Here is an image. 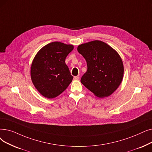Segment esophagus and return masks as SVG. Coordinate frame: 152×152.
Listing matches in <instances>:
<instances>
[{
    "mask_svg": "<svg viewBox=\"0 0 152 152\" xmlns=\"http://www.w3.org/2000/svg\"><path fill=\"white\" fill-rule=\"evenodd\" d=\"M79 78H80V77L77 76H75V77H74V80H78Z\"/></svg>",
    "mask_w": 152,
    "mask_h": 152,
    "instance_id": "obj_1",
    "label": "esophagus"
}]
</instances>
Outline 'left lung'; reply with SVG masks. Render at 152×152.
<instances>
[{"label":"left lung","mask_w":152,"mask_h":152,"mask_svg":"<svg viewBox=\"0 0 152 152\" xmlns=\"http://www.w3.org/2000/svg\"><path fill=\"white\" fill-rule=\"evenodd\" d=\"M77 51L86 61L88 70L81 83L96 96H110L118 88L124 76V64L118 53L100 40L80 45Z\"/></svg>","instance_id":"obj_1"}]
</instances>
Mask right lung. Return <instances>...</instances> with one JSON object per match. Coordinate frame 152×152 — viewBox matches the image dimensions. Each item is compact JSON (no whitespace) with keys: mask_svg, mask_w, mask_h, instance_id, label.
Instances as JSON below:
<instances>
[{"mask_svg":"<svg viewBox=\"0 0 152 152\" xmlns=\"http://www.w3.org/2000/svg\"><path fill=\"white\" fill-rule=\"evenodd\" d=\"M74 46L54 42L38 51L32 61L30 76L37 91L45 97L53 99L66 89L73 77L65 59Z\"/></svg>","mask_w":152,"mask_h":152,"instance_id":"obj_1","label":"right lung"}]
</instances>
